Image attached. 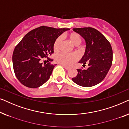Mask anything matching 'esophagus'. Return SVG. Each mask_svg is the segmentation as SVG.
Masks as SVG:
<instances>
[{
    "label": "esophagus",
    "instance_id": "34e87169",
    "mask_svg": "<svg viewBox=\"0 0 129 129\" xmlns=\"http://www.w3.org/2000/svg\"><path fill=\"white\" fill-rule=\"evenodd\" d=\"M63 67H64V68L65 69V70H70V67H67V66H65V65H63Z\"/></svg>",
    "mask_w": 129,
    "mask_h": 129
}]
</instances>
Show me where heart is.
Returning <instances> with one entry per match:
<instances>
[{"instance_id":"heart-1","label":"heart","mask_w":129,"mask_h":129,"mask_svg":"<svg viewBox=\"0 0 129 129\" xmlns=\"http://www.w3.org/2000/svg\"><path fill=\"white\" fill-rule=\"evenodd\" d=\"M68 37L71 43L75 46H77L79 45L81 42V38L80 36L77 33L72 32L68 34ZM62 41V37H59L57 39L54 44V50L55 51H58L59 50V44ZM78 55L75 54H68L65 53H60L58 54L56 57V60L59 64L70 66L73 64L78 59Z\"/></svg>"}]
</instances>
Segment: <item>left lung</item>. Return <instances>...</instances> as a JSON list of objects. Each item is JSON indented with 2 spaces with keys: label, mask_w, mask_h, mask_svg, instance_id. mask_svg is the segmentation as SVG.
I'll use <instances>...</instances> for the list:
<instances>
[{
  "label": "left lung",
  "mask_w": 129,
  "mask_h": 129,
  "mask_svg": "<svg viewBox=\"0 0 129 129\" xmlns=\"http://www.w3.org/2000/svg\"><path fill=\"white\" fill-rule=\"evenodd\" d=\"M85 41L84 55L79 61L87 70L77 69L78 74L72 80L77 85L91 87L103 80L112 64L113 51L110 43L99 31L92 27L73 28Z\"/></svg>",
  "instance_id": "obj_1"
}]
</instances>
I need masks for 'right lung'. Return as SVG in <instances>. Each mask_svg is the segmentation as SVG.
I'll list each match as a JSON object with an SVG mask.
<instances>
[{
	"instance_id": "obj_1",
	"label": "right lung",
	"mask_w": 129,
	"mask_h": 129,
	"mask_svg": "<svg viewBox=\"0 0 129 129\" xmlns=\"http://www.w3.org/2000/svg\"><path fill=\"white\" fill-rule=\"evenodd\" d=\"M69 30L41 26L30 31L23 38L12 56L14 74L20 83L28 88H36L48 80L56 64L48 62L43 65L40 60L53 53L55 40Z\"/></svg>"
}]
</instances>
